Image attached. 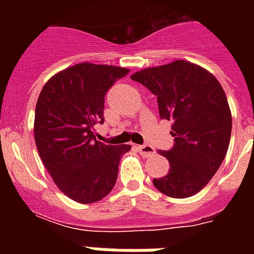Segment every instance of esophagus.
Masks as SVG:
<instances>
[{
	"mask_svg": "<svg viewBox=\"0 0 254 254\" xmlns=\"http://www.w3.org/2000/svg\"><path fill=\"white\" fill-rule=\"evenodd\" d=\"M137 149H138V151L141 153V155H143V157H146V158H149V157H151V155H154V147L150 146V145H139V146H137Z\"/></svg>",
	"mask_w": 254,
	"mask_h": 254,
	"instance_id": "34e87169",
	"label": "esophagus"
}]
</instances>
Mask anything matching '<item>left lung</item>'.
Listing matches in <instances>:
<instances>
[{
    "instance_id": "1",
    "label": "left lung",
    "mask_w": 254,
    "mask_h": 254,
    "mask_svg": "<svg viewBox=\"0 0 254 254\" xmlns=\"http://www.w3.org/2000/svg\"><path fill=\"white\" fill-rule=\"evenodd\" d=\"M130 79L157 96L161 119L173 121L174 147L166 177L153 185L170 197L185 199L207 186L223 163L232 131V115L221 84L212 73L187 61L143 68Z\"/></svg>"
}]
</instances>
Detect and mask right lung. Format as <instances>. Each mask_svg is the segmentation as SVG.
<instances>
[{
  "mask_svg": "<svg viewBox=\"0 0 254 254\" xmlns=\"http://www.w3.org/2000/svg\"><path fill=\"white\" fill-rule=\"evenodd\" d=\"M124 67L79 63L50 77L38 97L34 138L42 162L62 192L89 204L115 187L119 165L130 145L96 141L93 127L104 123V97Z\"/></svg>",
  "mask_w": 254,
  "mask_h": 254,
  "instance_id": "right-lung-1",
  "label": "right lung"
}]
</instances>
